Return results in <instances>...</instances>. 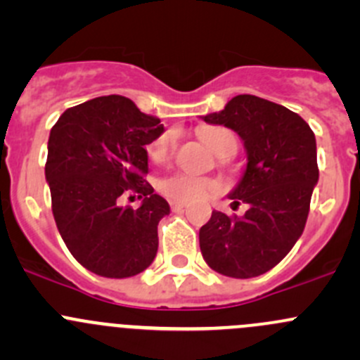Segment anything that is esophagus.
<instances>
[{
  "instance_id": "34e87169",
  "label": "esophagus",
  "mask_w": 360,
  "mask_h": 360,
  "mask_svg": "<svg viewBox=\"0 0 360 360\" xmlns=\"http://www.w3.org/2000/svg\"><path fill=\"white\" fill-rule=\"evenodd\" d=\"M170 209H172V210H183V209H186V203L172 200V202H170Z\"/></svg>"
}]
</instances>
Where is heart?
Returning a JSON list of instances; mask_svg holds the SVG:
<instances>
[{
  "label": "heart",
  "mask_w": 360,
  "mask_h": 360,
  "mask_svg": "<svg viewBox=\"0 0 360 360\" xmlns=\"http://www.w3.org/2000/svg\"><path fill=\"white\" fill-rule=\"evenodd\" d=\"M202 141L212 153L217 157L224 153H235L237 151V137L233 132L221 127H212L202 132ZM174 136L172 134H163L158 139L148 146V157L153 163L165 162L172 148ZM217 188L216 181L209 179V177L193 176V174L186 172H176L170 176L162 177L158 181V190L163 197L170 198L176 202H193L205 198L207 195L212 193Z\"/></svg>",
  "instance_id": "heart-1"
}]
</instances>
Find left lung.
<instances>
[{"label":"left lung","mask_w":360,"mask_h":360,"mask_svg":"<svg viewBox=\"0 0 360 360\" xmlns=\"http://www.w3.org/2000/svg\"><path fill=\"white\" fill-rule=\"evenodd\" d=\"M244 141L248 167L230 193L244 216L212 210L200 228V250L214 271L233 278L266 274L301 237L319 181L317 144L297 112L261 97L237 96L223 111L202 116Z\"/></svg>","instance_id":"left-lung-1"}]
</instances>
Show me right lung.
<instances>
[{
  "label": "right lung",
  "mask_w": 360,
  "mask_h": 360,
  "mask_svg": "<svg viewBox=\"0 0 360 360\" xmlns=\"http://www.w3.org/2000/svg\"><path fill=\"white\" fill-rule=\"evenodd\" d=\"M163 125L123 96H104L69 108L50 130L45 177L57 230L82 266L108 278H127L153 263L158 223L170 212L146 183L148 144ZM137 193V210L119 198Z\"/></svg>",
  "instance_id": "1"
}]
</instances>
